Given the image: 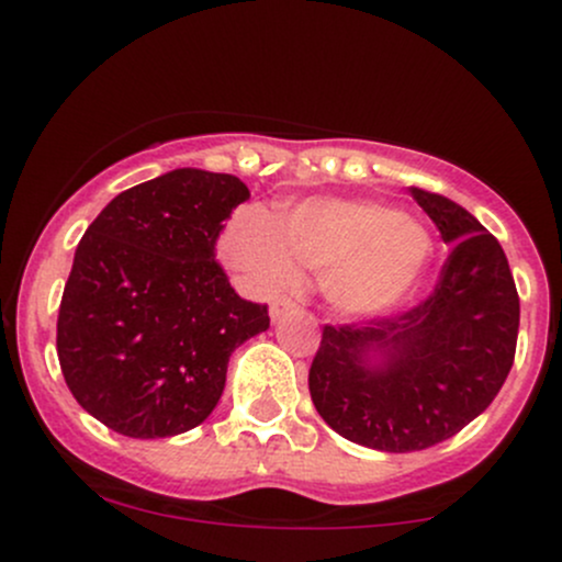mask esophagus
<instances>
[{"mask_svg":"<svg viewBox=\"0 0 562 562\" xmlns=\"http://www.w3.org/2000/svg\"><path fill=\"white\" fill-rule=\"evenodd\" d=\"M295 312H301V306L295 301H290V299H280V301H274L272 306H269V317H272V322L288 317V314H295Z\"/></svg>","mask_w":562,"mask_h":562,"instance_id":"obj_1","label":"esophagus"}]
</instances>
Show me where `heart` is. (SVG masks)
Segmentation results:
<instances>
[{
	"mask_svg": "<svg viewBox=\"0 0 562 562\" xmlns=\"http://www.w3.org/2000/svg\"><path fill=\"white\" fill-rule=\"evenodd\" d=\"M222 248L263 293L295 285L299 267L322 277V293L344 317H378L398 306L434 250L428 232L396 209L327 198L295 205L282 224L263 211H243Z\"/></svg>",
	"mask_w": 562,
	"mask_h": 562,
	"instance_id": "b5f03b06",
	"label": "heart"
}]
</instances>
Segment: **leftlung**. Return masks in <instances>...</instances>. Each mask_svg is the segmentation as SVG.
Segmentation results:
<instances>
[{"label": "left lung", "instance_id": "left-lung-1", "mask_svg": "<svg viewBox=\"0 0 562 562\" xmlns=\"http://www.w3.org/2000/svg\"><path fill=\"white\" fill-rule=\"evenodd\" d=\"M449 256L434 293L396 319L325 325L308 370L335 434L380 451H420L494 402L518 344L520 301L505 250L470 211L412 187Z\"/></svg>", "mask_w": 562, "mask_h": 562}]
</instances>
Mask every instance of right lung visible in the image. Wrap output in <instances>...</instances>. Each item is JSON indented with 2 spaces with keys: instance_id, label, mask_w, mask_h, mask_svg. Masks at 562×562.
<instances>
[{
  "instance_id": "right-lung-1",
  "label": "right lung",
  "mask_w": 562,
  "mask_h": 562,
  "mask_svg": "<svg viewBox=\"0 0 562 562\" xmlns=\"http://www.w3.org/2000/svg\"><path fill=\"white\" fill-rule=\"evenodd\" d=\"M250 198L232 173L177 169L115 195L83 232L60 314L57 359L89 415L128 438H169L214 412L232 351L269 327L216 261Z\"/></svg>"
}]
</instances>
